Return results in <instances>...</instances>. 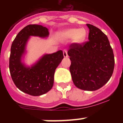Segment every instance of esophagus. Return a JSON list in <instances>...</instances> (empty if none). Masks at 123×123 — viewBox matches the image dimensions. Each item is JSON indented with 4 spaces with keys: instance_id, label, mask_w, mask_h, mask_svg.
Here are the masks:
<instances>
[{
    "instance_id": "obj_1",
    "label": "esophagus",
    "mask_w": 123,
    "mask_h": 123,
    "mask_svg": "<svg viewBox=\"0 0 123 123\" xmlns=\"http://www.w3.org/2000/svg\"><path fill=\"white\" fill-rule=\"evenodd\" d=\"M63 54L64 57H67L68 56V51L67 49H64L63 51Z\"/></svg>"
}]
</instances>
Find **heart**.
I'll use <instances>...</instances> for the list:
<instances>
[{"instance_id": "1", "label": "heart", "mask_w": 123, "mask_h": 123, "mask_svg": "<svg viewBox=\"0 0 123 123\" xmlns=\"http://www.w3.org/2000/svg\"><path fill=\"white\" fill-rule=\"evenodd\" d=\"M87 36L85 29L71 28L62 31L60 34V37L63 40H69L73 38V41L76 44H81L84 41Z\"/></svg>"}]
</instances>
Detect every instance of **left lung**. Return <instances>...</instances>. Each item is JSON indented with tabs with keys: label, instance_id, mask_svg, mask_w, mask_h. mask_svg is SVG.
<instances>
[{
	"label": "left lung",
	"instance_id": "obj_1",
	"mask_svg": "<svg viewBox=\"0 0 123 123\" xmlns=\"http://www.w3.org/2000/svg\"><path fill=\"white\" fill-rule=\"evenodd\" d=\"M87 26L89 29V41L69 45V71L76 87L94 91L109 81L114 70L115 58L107 36L93 25Z\"/></svg>",
	"mask_w": 123,
	"mask_h": 123
}]
</instances>
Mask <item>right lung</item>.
<instances>
[{"instance_id": "add662e5", "label": "right lung", "mask_w": 123, "mask_h": 123, "mask_svg": "<svg viewBox=\"0 0 123 123\" xmlns=\"http://www.w3.org/2000/svg\"><path fill=\"white\" fill-rule=\"evenodd\" d=\"M49 34L46 27L29 25L18 32L11 46L9 69L12 79L20 91L32 96L43 95L52 89L55 69L63 58L62 50H58L44 55L31 67H26L21 62L29 37H45Z\"/></svg>"}]
</instances>
